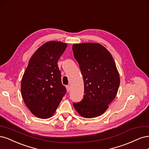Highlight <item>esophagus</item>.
Returning <instances> with one entry per match:
<instances>
[{
	"label": "esophagus",
	"mask_w": 149,
	"mask_h": 149,
	"mask_svg": "<svg viewBox=\"0 0 149 149\" xmlns=\"http://www.w3.org/2000/svg\"><path fill=\"white\" fill-rule=\"evenodd\" d=\"M66 89H67V91H68V92H69V91H70V86H69V85L66 86Z\"/></svg>",
	"instance_id": "1"
}]
</instances>
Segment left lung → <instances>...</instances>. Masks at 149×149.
Masks as SVG:
<instances>
[{"instance_id": "1", "label": "left lung", "mask_w": 149, "mask_h": 149, "mask_svg": "<svg viewBox=\"0 0 149 149\" xmlns=\"http://www.w3.org/2000/svg\"><path fill=\"white\" fill-rule=\"evenodd\" d=\"M74 57L84 78V98L73 106L81 116H100L116 97L120 78L116 64L107 48L99 43L83 42L72 46Z\"/></svg>"}]
</instances>
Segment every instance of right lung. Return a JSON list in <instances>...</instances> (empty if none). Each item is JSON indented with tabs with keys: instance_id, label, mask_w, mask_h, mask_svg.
Returning a JSON list of instances; mask_svg holds the SVG:
<instances>
[{
	"instance_id": "add662e5",
	"label": "right lung",
	"mask_w": 149,
	"mask_h": 149,
	"mask_svg": "<svg viewBox=\"0 0 149 149\" xmlns=\"http://www.w3.org/2000/svg\"><path fill=\"white\" fill-rule=\"evenodd\" d=\"M68 44L50 41L41 46L32 55L22 79L23 100L37 118L53 116L66 89L62 84L57 65Z\"/></svg>"
}]
</instances>
